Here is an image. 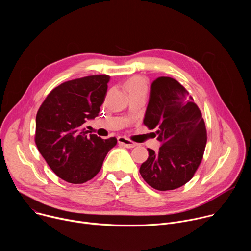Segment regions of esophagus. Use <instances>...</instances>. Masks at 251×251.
<instances>
[{
    "mask_svg": "<svg viewBox=\"0 0 251 251\" xmlns=\"http://www.w3.org/2000/svg\"><path fill=\"white\" fill-rule=\"evenodd\" d=\"M118 143L126 148H134L136 146V143L126 137H118Z\"/></svg>",
    "mask_w": 251,
    "mask_h": 251,
    "instance_id": "obj_1",
    "label": "esophagus"
}]
</instances>
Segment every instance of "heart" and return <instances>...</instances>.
Here are the masks:
<instances>
[{
  "label": "heart",
  "instance_id": "b5f03b06",
  "mask_svg": "<svg viewBox=\"0 0 251 251\" xmlns=\"http://www.w3.org/2000/svg\"><path fill=\"white\" fill-rule=\"evenodd\" d=\"M125 87H126V89H127V91L129 92L130 95L139 94V93L147 94V91H148L147 80L144 77L138 76V75L130 77L126 81Z\"/></svg>",
  "mask_w": 251,
  "mask_h": 251
}]
</instances>
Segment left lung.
I'll use <instances>...</instances> for the list:
<instances>
[{
    "mask_svg": "<svg viewBox=\"0 0 251 251\" xmlns=\"http://www.w3.org/2000/svg\"><path fill=\"white\" fill-rule=\"evenodd\" d=\"M143 122L150 130L157 129L162 146L157 153L148 149L149 157L140 167L142 177L158 191L187 184L202 160L206 144L204 121L193 97L176 79L158 77L151 85Z\"/></svg>",
    "mask_w": 251,
    "mask_h": 251,
    "instance_id": "left-lung-1",
    "label": "left lung"
}]
</instances>
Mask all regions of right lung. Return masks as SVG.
Masks as SVG:
<instances>
[{"label": "right lung", "instance_id": "right-lung-1", "mask_svg": "<svg viewBox=\"0 0 251 251\" xmlns=\"http://www.w3.org/2000/svg\"><path fill=\"white\" fill-rule=\"evenodd\" d=\"M110 76L90 75L61 83L47 96L35 118L37 147L53 173L71 184L94 177L117 139L88 134L84 124L98 116Z\"/></svg>", "mask_w": 251, "mask_h": 251}]
</instances>
